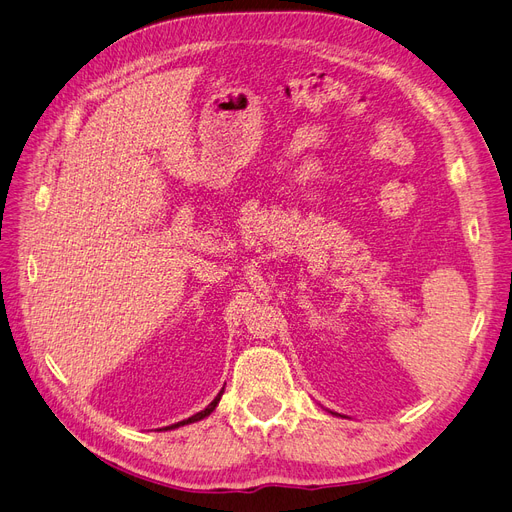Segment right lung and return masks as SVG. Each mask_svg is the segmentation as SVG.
Segmentation results:
<instances>
[{
	"mask_svg": "<svg viewBox=\"0 0 512 512\" xmlns=\"http://www.w3.org/2000/svg\"><path fill=\"white\" fill-rule=\"evenodd\" d=\"M222 393H224V389L218 393V397H215L211 404L205 408V410H200V412H196L194 416H190V418H185V421H179L177 425H170V427H166V429H175V427H181V425H188V423H196V421H200V418H205V416H209L213 410H215V406L220 404V399H222Z\"/></svg>",
	"mask_w": 512,
	"mask_h": 512,
	"instance_id": "obj_1",
	"label": "right lung"
}]
</instances>
